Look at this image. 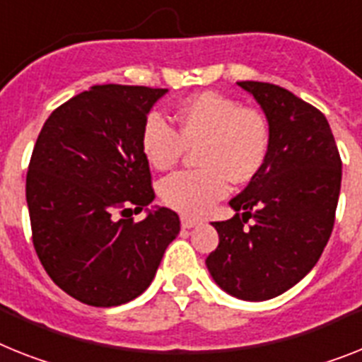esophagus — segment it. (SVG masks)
I'll list each match as a JSON object with an SVG mask.
<instances>
[{
	"label": "esophagus",
	"mask_w": 362,
	"mask_h": 362,
	"mask_svg": "<svg viewBox=\"0 0 362 362\" xmlns=\"http://www.w3.org/2000/svg\"><path fill=\"white\" fill-rule=\"evenodd\" d=\"M182 228H193L199 224V221H195V218H191V217H186V215H182Z\"/></svg>",
	"instance_id": "1"
}]
</instances>
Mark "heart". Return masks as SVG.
Segmentation results:
<instances>
[{
  "label": "heart",
  "mask_w": 362,
  "mask_h": 362,
  "mask_svg": "<svg viewBox=\"0 0 362 362\" xmlns=\"http://www.w3.org/2000/svg\"><path fill=\"white\" fill-rule=\"evenodd\" d=\"M178 130L162 114H148L139 147L148 165L167 171L187 148H197L199 169L167 176L158 195L167 208L199 217L226 197L230 180L247 184L263 169L270 151V124L257 108L217 92L189 97L176 112Z\"/></svg>",
  "instance_id": "1"
}]
</instances>
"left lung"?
<instances>
[{
	"label": "left lung",
	"mask_w": 362,
	"mask_h": 362,
	"mask_svg": "<svg viewBox=\"0 0 362 362\" xmlns=\"http://www.w3.org/2000/svg\"><path fill=\"white\" fill-rule=\"evenodd\" d=\"M270 124L267 162L230 200L238 214L211 223L209 274L235 298L261 302L291 289L320 259L335 224L342 162L326 115L281 86L239 81Z\"/></svg>",
	"instance_id": "1"
}]
</instances>
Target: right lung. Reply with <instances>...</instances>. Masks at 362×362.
I'll return each mask as SVG.
<instances>
[{
    "instance_id": "add662e5",
    "label": "right lung",
    "mask_w": 362,
    "mask_h": 362,
    "mask_svg": "<svg viewBox=\"0 0 362 362\" xmlns=\"http://www.w3.org/2000/svg\"><path fill=\"white\" fill-rule=\"evenodd\" d=\"M165 88L103 84L54 108L27 171L33 245L64 293L93 308L121 305L147 289L180 218L154 199L139 134Z\"/></svg>"
}]
</instances>
